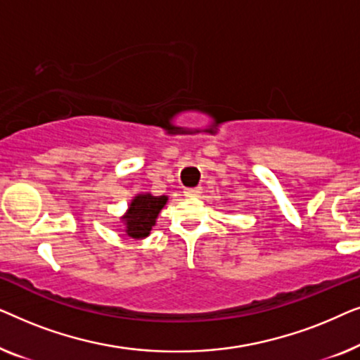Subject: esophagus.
I'll return each instance as SVG.
<instances>
[{
	"label": "esophagus",
	"mask_w": 360,
	"mask_h": 360,
	"mask_svg": "<svg viewBox=\"0 0 360 360\" xmlns=\"http://www.w3.org/2000/svg\"><path fill=\"white\" fill-rule=\"evenodd\" d=\"M201 190H203L201 186H190V188L184 190V193H185V196H191V198H195V196H200Z\"/></svg>",
	"instance_id": "34e87169"
}]
</instances>
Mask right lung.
Here are the masks:
<instances>
[{
  "label": "right lung",
  "instance_id": "obj_1",
  "mask_svg": "<svg viewBox=\"0 0 360 360\" xmlns=\"http://www.w3.org/2000/svg\"><path fill=\"white\" fill-rule=\"evenodd\" d=\"M167 203V196H152V195H137L127 210L124 216L126 233L134 239H142L149 236L152 226L155 224L159 211Z\"/></svg>",
  "mask_w": 360,
  "mask_h": 360
}]
</instances>
